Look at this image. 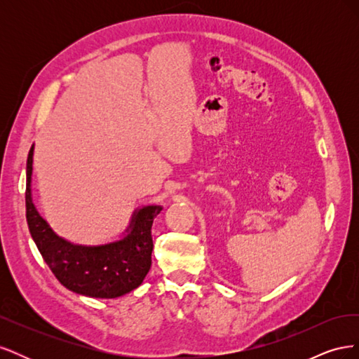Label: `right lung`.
Listing matches in <instances>:
<instances>
[{"label":"right lung","instance_id":"right-lung-1","mask_svg":"<svg viewBox=\"0 0 359 359\" xmlns=\"http://www.w3.org/2000/svg\"><path fill=\"white\" fill-rule=\"evenodd\" d=\"M32 144L27 160V222L39 252L60 283L78 295L118 298L142 285L151 268L153 236L151 226L161 205L136 208L123 235L115 241L85 245L72 243L53 232L32 202Z\"/></svg>","mask_w":359,"mask_h":359}]
</instances>
